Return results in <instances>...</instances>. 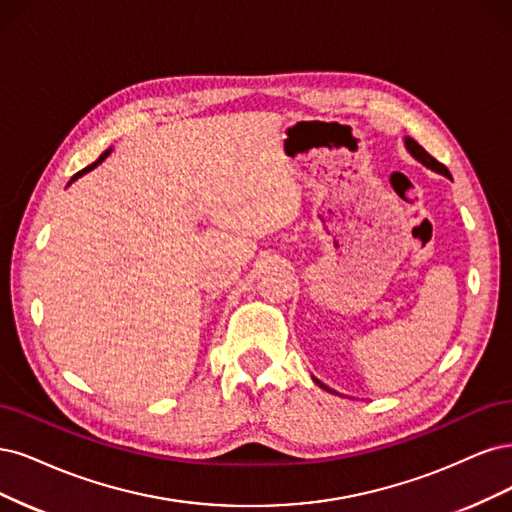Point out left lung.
I'll list each match as a JSON object with an SVG mask.
<instances>
[{
	"label": "left lung",
	"instance_id": "8db88e82",
	"mask_svg": "<svg viewBox=\"0 0 512 512\" xmlns=\"http://www.w3.org/2000/svg\"><path fill=\"white\" fill-rule=\"evenodd\" d=\"M404 146H406V151L412 155V157H415L419 163H423V166L427 168V170H432V172H436V174H442V176H447V178H451V172L447 170V168H444L442 166V163L440 161H436L430 153H427L425 151V148L419 144V142H415V140H412V138H404ZM312 381H315L321 389H325V391H332V393H336L334 389H329L325 383H321L319 381V378H312Z\"/></svg>",
	"mask_w": 512,
	"mask_h": 512
}]
</instances>
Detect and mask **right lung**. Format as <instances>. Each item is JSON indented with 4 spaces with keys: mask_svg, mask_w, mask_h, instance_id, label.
<instances>
[{
    "mask_svg": "<svg viewBox=\"0 0 512 512\" xmlns=\"http://www.w3.org/2000/svg\"><path fill=\"white\" fill-rule=\"evenodd\" d=\"M110 153H112V148H108V151H104V153H102V155H100V159H97V161H95V163H91V166H87V168H85V170H80V172H78V174H74V176H72V180H70V183H68V187H70V185H72V183H74V180H78V178H80V176H85V174H87V172H91V170H93V168H97V166H100V163H102V161H104V159H106V157H108V155H110Z\"/></svg>",
    "mask_w": 512,
    "mask_h": 512,
    "instance_id": "1",
    "label": "right lung"
}]
</instances>
